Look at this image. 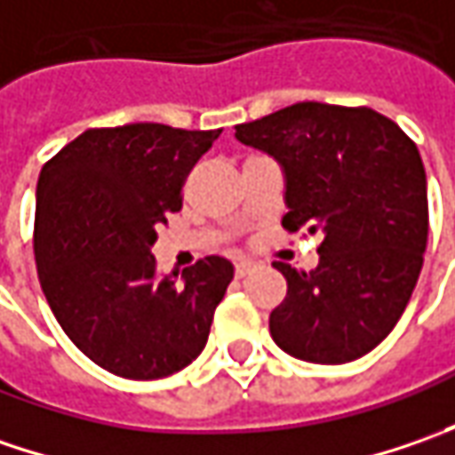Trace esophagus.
<instances>
[{
    "label": "esophagus",
    "instance_id": "34e87169",
    "mask_svg": "<svg viewBox=\"0 0 455 455\" xmlns=\"http://www.w3.org/2000/svg\"><path fill=\"white\" fill-rule=\"evenodd\" d=\"M253 268H255V263H251V260H240V263L235 266V275L237 278H245V275L253 271Z\"/></svg>",
    "mask_w": 455,
    "mask_h": 455
}]
</instances>
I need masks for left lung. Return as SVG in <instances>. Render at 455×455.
<instances>
[{
  "label": "left lung",
  "mask_w": 455,
  "mask_h": 455,
  "mask_svg": "<svg viewBox=\"0 0 455 455\" xmlns=\"http://www.w3.org/2000/svg\"><path fill=\"white\" fill-rule=\"evenodd\" d=\"M286 180L283 228L322 233L319 266L273 263L289 291L273 341L296 359L344 364L385 339L411 301L428 243V187L418 147L372 108L293 103L235 126Z\"/></svg>",
  "instance_id": "left-lung-1"
}]
</instances>
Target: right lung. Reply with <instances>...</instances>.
I'll use <instances>...</instances> for the list:
<instances>
[{"label": "right lung", "mask_w": 455, "mask_h": 455, "mask_svg": "<svg viewBox=\"0 0 455 455\" xmlns=\"http://www.w3.org/2000/svg\"><path fill=\"white\" fill-rule=\"evenodd\" d=\"M220 133L88 129L40 172L35 260L44 299L70 341L114 375H174L207 344L233 263L207 255L182 275H159L151 245Z\"/></svg>", "instance_id": "right-lung-1"}]
</instances>
